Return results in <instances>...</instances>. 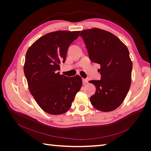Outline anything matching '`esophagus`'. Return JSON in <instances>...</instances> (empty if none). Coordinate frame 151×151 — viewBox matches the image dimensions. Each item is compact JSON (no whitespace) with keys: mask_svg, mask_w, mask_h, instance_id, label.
<instances>
[{"mask_svg":"<svg viewBox=\"0 0 151 151\" xmlns=\"http://www.w3.org/2000/svg\"><path fill=\"white\" fill-rule=\"evenodd\" d=\"M83 84H86L87 83H88V80H87L86 79L83 78Z\"/></svg>","mask_w":151,"mask_h":151,"instance_id":"obj_1","label":"esophagus"}]
</instances>
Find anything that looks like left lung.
Instances as JSON below:
<instances>
[{
	"instance_id": "8db88e82",
	"label": "left lung",
	"mask_w": 151,
	"mask_h": 151,
	"mask_svg": "<svg viewBox=\"0 0 151 151\" xmlns=\"http://www.w3.org/2000/svg\"><path fill=\"white\" fill-rule=\"evenodd\" d=\"M91 61L101 66V80L90 81L96 93L90 98L99 111L115 110L124 101L131 85L132 62L126 45L115 35L99 28L81 31Z\"/></svg>"
}]
</instances>
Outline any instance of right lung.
<instances>
[{"label": "right lung", "mask_w": 151, "mask_h": 151, "mask_svg": "<svg viewBox=\"0 0 151 151\" xmlns=\"http://www.w3.org/2000/svg\"><path fill=\"white\" fill-rule=\"evenodd\" d=\"M80 32H51L36 40L26 52L24 72L29 91L40 107L50 115L67 111L83 84L79 76L67 77L58 72Z\"/></svg>", "instance_id": "1"}]
</instances>
